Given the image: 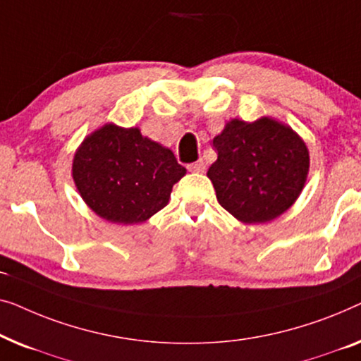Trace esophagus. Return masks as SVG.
Instances as JSON below:
<instances>
[{
    "label": "esophagus",
    "instance_id": "esophagus-1",
    "mask_svg": "<svg viewBox=\"0 0 361 361\" xmlns=\"http://www.w3.org/2000/svg\"><path fill=\"white\" fill-rule=\"evenodd\" d=\"M188 170L192 171V173H202V171L206 170V164L202 160H197L195 164L188 165Z\"/></svg>",
    "mask_w": 361,
    "mask_h": 361
}]
</instances>
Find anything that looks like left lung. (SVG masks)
<instances>
[{"label": "left lung", "instance_id": "8db88e82", "mask_svg": "<svg viewBox=\"0 0 361 361\" xmlns=\"http://www.w3.org/2000/svg\"><path fill=\"white\" fill-rule=\"evenodd\" d=\"M212 145L217 160L207 176L219 204L243 224L276 219L301 195L309 150L289 126L271 118L232 119Z\"/></svg>", "mask_w": 361, "mask_h": 361}]
</instances>
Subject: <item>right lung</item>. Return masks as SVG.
Returning a JSON list of instances; mask_svg holds the SVG:
<instances>
[{
  "instance_id": "1",
  "label": "right lung",
  "mask_w": 361,
  "mask_h": 361,
  "mask_svg": "<svg viewBox=\"0 0 361 361\" xmlns=\"http://www.w3.org/2000/svg\"><path fill=\"white\" fill-rule=\"evenodd\" d=\"M72 175L83 201L113 224H139L169 204L186 175L173 152L137 128L104 124L75 152Z\"/></svg>"
}]
</instances>
